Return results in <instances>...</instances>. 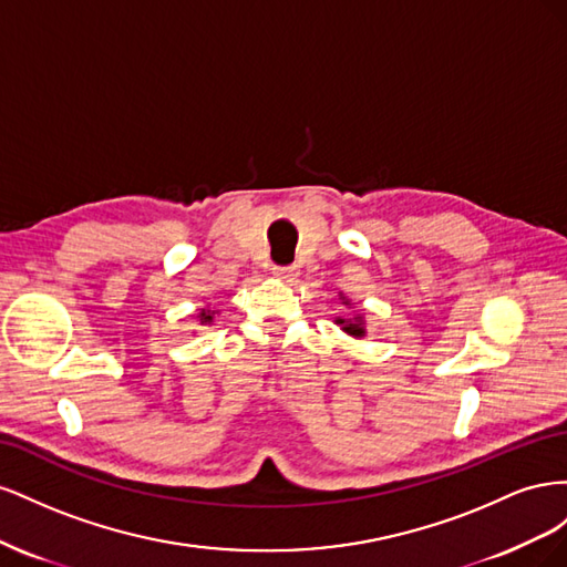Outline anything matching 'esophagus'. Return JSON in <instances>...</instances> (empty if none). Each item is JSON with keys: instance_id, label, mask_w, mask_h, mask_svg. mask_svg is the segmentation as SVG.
Listing matches in <instances>:
<instances>
[{"instance_id": "esophagus-1", "label": "esophagus", "mask_w": 567, "mask_h": 567, "mask_svg": "<svg viewBox=\"0 0 567 567\" xmlns=\"http://www.w3.org/2000/svg\"><path fill=\"white\" fill-rule=\"evenodd\" d=\"M271 274H274V277H277V279H284V281H296L298 279V269L296 267H274L271 269Z\"/></svg>"}]
</instances>
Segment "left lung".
I'll use <instances>...</instances> for the list:
<instances>
[{
    "instance_id": "obj_1",
    "label": "left lung",
    "mask_w": 567,
    "mask_h": 567,
    "mask_svg": "<svg viewBox=\"0 0 567 567\" xmlns=\"http://www.w3.org/2000/svg\"><path fill=\"white\" fill-rule=\"evenodd\" d=\"M340 323H342V329H346L348 333H352V336H364V329H362V321H354V323H346L340 319Z\"/></svg>"
}]
</instances>
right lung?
I'll use <instances>...</instances> for the list:
<instances>
[{
	"mask_svg": "<svg viewBox=\"0 0 567 567\" xmlns=\"http://www.w3.org/2000/svg\"><path fill=\"white\" fill-rule=\"evenodd\" d=\"M200 321H213V317H210V312H200Z\"/></svg>",
	"mask_w": 567,
	"mask_h": 567,
	"instance_id": "1",
	"label": "right lung"
}]
</instances>
